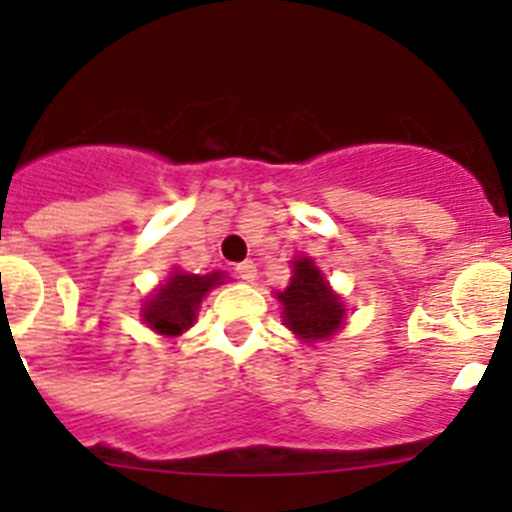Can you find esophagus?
<instances>
[{"label":"esophagus","instance_id":"34e87169","mask_svg":"<svg viewBox=\"0 0 512 512\" xmlns=\"http://www.w3.org/2000/svg\"><path fill=\"white\" fill-rule=\"evenodd\" d=\"M235 272H237V277H240V280H245V282H255L257 280V267H255V262H240V265L235 267Z\"/></svg>","mask_w":512,"mask_h":512}]
</instances>
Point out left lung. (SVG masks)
I'll return each mask as SVG.
<instances>
[{"instance_id":"8db88e82","label":"left lung","mask_w":512,"mask_h":512,"mask_svg":"<svg viewBox=\"0 0 512 512\" xmlns=\"http://www.w3.org/2000/svg\"><path fill=\"white\" fill-rule=\"evenodd\" d=\"M277 299L282 304V319L287 329L304 344L332 339L347 319L342 297L329 287L312 257H297L292 262L289 285L277 292Z\"/></svg>"}]
</instances>
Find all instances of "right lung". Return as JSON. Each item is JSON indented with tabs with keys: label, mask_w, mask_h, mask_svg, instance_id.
I'll return each mask as SVG.
<instances>
[{
	"label": "right lung",
	"mask_w": 512,
	"mask_h": 512,
	"mask_svg": "<svg viewBox=\"0 0 512 512\" xmlns=\"http://www.w3.org/2000/svg\"><path fill=\"white\" fill-rule=\"evenodd\" d=\"M223 282L225 272L190 275V272L173 270L165 285H160L143 304V322L163 337H178L195 324L205 294Z\"/></svg>",
	"instance_id": "add662e5"
}]
</instances>
